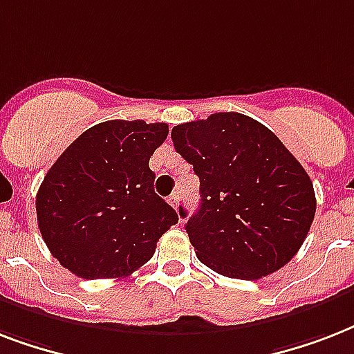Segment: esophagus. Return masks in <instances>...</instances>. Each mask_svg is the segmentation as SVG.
I'll return each mask as SVG.
<instances>
[{
	"label": "esophagus",
	"instance_id": "1",
	"mask_svg": "<svg viewBox=\"0 0 354 354\" xmlns=\"http://www.w3.org/2000/svg\"><path fill=\"white\" fill-rule=\"evenodd\" d=\"M178 198H180V193H178V191H174V193L169 196V204H171L174 209H178Z\"/></svg>",
	"mask_w": 354,
	"mask_h": 354
}]
</instances>
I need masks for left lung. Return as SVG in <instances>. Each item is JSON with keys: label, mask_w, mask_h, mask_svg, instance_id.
<instances>
[{"label": "left lung", "mask_w": 354, "mask_h": 354, "mask_svg": "<svg viewBox=\"0 0 354 354\" xmlns=\"http://www.w3.org/2000/svg\"><path fill=\"white\" fill-rule=\"evenodd\" d=\"M171 136L200 178V209L185 224L200 263L248 281L283 268L316 213L301 163L272 130L244 113H213L178 124ZM180 215L187 213L180 207Z\"/></svg>", "instance_id": "obj_1"}]
</instances>
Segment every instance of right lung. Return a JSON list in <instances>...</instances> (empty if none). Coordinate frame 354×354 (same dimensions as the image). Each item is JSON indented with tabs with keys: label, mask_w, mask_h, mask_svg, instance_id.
<instances>
[{
	"label": "right lung",
	"mask_w": 354,
	"mask_h": 354,
	"mask_svg": "<svg viewBox=\"0 0 354 354\" xmlns=\"http://www.w3.org/2000/svg\"><path fill=\"white\" fill-rule=\"evenodd\" d=\"M165 122L104 121L80 133L47 171L36 194L41 239L64 268L84 279L127 277L178 224L154 193L149 160Z\"/></svg>",
	"instance_id": "add662e5"
}]
</instances>
